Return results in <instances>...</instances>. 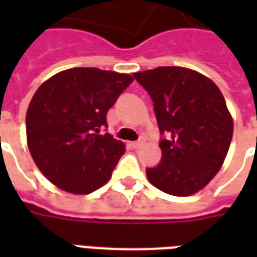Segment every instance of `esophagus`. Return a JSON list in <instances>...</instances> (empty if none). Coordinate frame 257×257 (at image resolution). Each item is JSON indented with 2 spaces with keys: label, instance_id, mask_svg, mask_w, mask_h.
I'll return each instance as SVG.
<instances>
[{
  "label": "esophagus",
  "instance_id": "34e87169",
  "mask_svg": "<svg viewBox=\"0 0 257 257\" xmlns=\"http://www.w3.org/2000/svg\"><path fill=\"white\" fill-rule=\"evenodd\" d=\"M143 143H145V139L142 138V139L136 140V142H132V143H131V146H132L134 149H139V147H142V146H143Z\"/></svg>",
  "mask_w": 257,
  "mask_h": 257
}]
</instances>
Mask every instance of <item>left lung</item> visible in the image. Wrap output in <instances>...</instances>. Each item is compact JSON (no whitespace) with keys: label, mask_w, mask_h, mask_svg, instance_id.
<instances>
[{"label":"left lung","mask_w":257,"mask_h":257,"mask_svg":"<svg viewBox=\"0 0 257 257\" xmlns=\"http://www.w3.org/2000/svg\"><path fill=\"white\" fill-rule=\"evenodd\" d=\"M134 77L150 95L162 135L161 161L146 169L150 183L178 197L204 189L219 172L232 138L220 89L184 67H157Z\"/></svg>","instance_id":"left-lung-1"}]
</instances>
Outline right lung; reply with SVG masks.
<instances>
[{
    "mask_svg": "<svg viewBox=\"0 0 257 257\" xmlns=\"http://www.w3.org/2000/svg\"><path fill=\"white\" fill-rule=\"evenodd\" d=\"M132 81L129 74L77 67L37 89L26 115L27 145L49 182L74 194L107 183L125 146L101 131L107 111Z\"/></svg>",
    "mask_w": 257,
    "mask_h": 257,
    "instance_id": "1",
    "label": "right lung"
}]
</instances>
